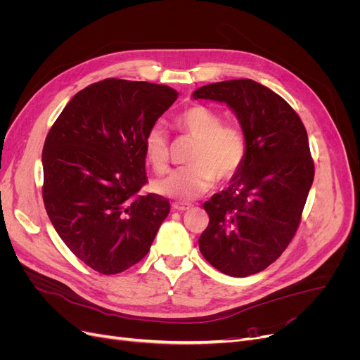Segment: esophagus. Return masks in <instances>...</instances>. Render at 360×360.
<instances>
[{
  "label": "esophagus",
  "mask_w": 360,
  "mask_h": 360,
  "mask_svg": "<svg viewBox=\"0 0 360 360\" xmlns=\"http://www.w3.org/2000/svg\"><path fill=\"white\" fill-rule=\"evenodd\" d=\"M191 204L189 202H172V209L177 210V212H184V210H189L191 209Z\"/></svg>",
  "instance_id": "obj_1"
}]
</instances>
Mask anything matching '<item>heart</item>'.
Masks as SVG:
<instances>
[{"mask_svg": "<svg viewBox=\"0 0 360 360\" xmlns=\"http://www.w3.org/2000/svg\"><path fill=\"white\" fill-rule=\"evenodd\" d=\"M184 134L195 139L189 167L172 171L156 181V191L163 197L189 201L209 191L214 180L225 183L242 168L246 158V139L234 124L224 123L222 117L204 105H192L176 120ZM144 153L159 174L169 167V143L165 129L156 123L144 136Z\"/></svg>", "mask_w": 360, "mask_h": 360, "instance_id": "b5f03b06", "label": "heart"}]
</instances>
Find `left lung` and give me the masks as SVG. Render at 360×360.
Returning <instances> with one entry per match:
<instances>
[{
    "mask_svg": "<svg viewBox=\"0 0 360 360\" xmlns=\"http://www.w3.org/2000/svg\"><path fill=\"white\" fill-rule=\"evenodd\" d=\"M192 97L226 103L246 139V158L228 188L204 202L210 217L200 250L225 275L269 267L296 234L314 180L308 134L279 94L252 79L204 85Z\"/></svg>",
    "mask_w": 360,
    "mask_h": 360,
    "instance_id": "obj_1",
    "label": "left lung"
}]
</instances>
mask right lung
I'll return each mask as SVG.
<instances>
[{
  "label": "right lung",
  "instance_id": "obj_1",
  "mask_svg": "<svg viewBox=\"0 0 360 360\" xmlns=\"http://www.w3.org/2000/svg\"><path fill=\"white\" fill-rule=\"evenodd\" d=\"M168 85L108 78L76 93L43 146V202L72 252L102 275L143 259L169 201L147 183L144 136L176 102Z\"/></svg>",
  "mask_w": 360,
  "mask_h": 360
}]
</instances>
